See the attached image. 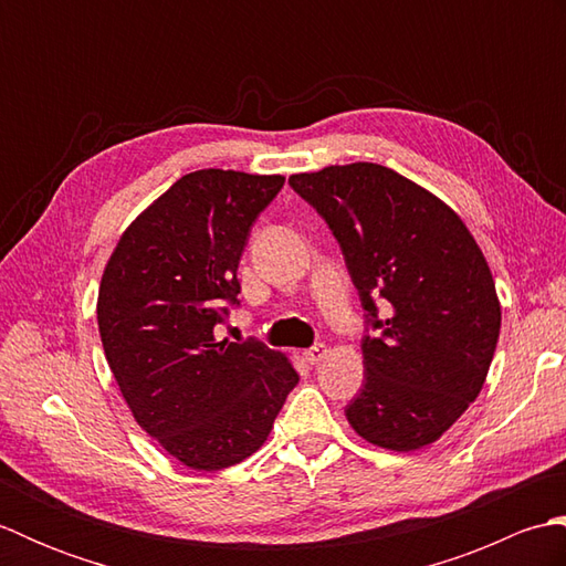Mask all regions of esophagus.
I'll use <instances>...</instances> for the list:
<instances>
[{
  "instance_id": "obj_1",
  "label": "esophagus",
  "mask_w": 566,
  "mask_h": 566,
  "mask_svg": "<svg viewBox=\"0 0 566 566\" xmlns=\"http://www.w3.org/2000/svg\"><path fill=\"white\" fill-rule=\"evenodd\" d=\"M326 355H328V347L323 345V343H316L314 347H308V350H304V359H306L308 365L323 363V359H326Z\"/></svg>"
}]
</instances>
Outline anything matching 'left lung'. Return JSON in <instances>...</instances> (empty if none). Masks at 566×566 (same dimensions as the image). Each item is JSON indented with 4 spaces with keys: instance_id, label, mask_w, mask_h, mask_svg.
Instances as JSON below:
<instances>
[{
    "instance_id": "1",
    "label": "left lung",
    "mask_w": 566,
    "mask_h": 566,
    "mask_svg": "<svg viewBox=\"0 0 566 566\" xmlns=\"http://www.w3.org/2000/svg\"><path fill=\"white\" fill-rule=\"evenodd\" d=\"M290 185L328 223L367 311V377L347 420L394 452L436 442L482 391L499 343L501 306L476 240L448 203L384 165H331Z\"/></svg>"
}]
</instances>
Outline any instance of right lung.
<instances>
[{"instance_id":"obj_1","label":"right lung","mask_w":566,"mask_h":566,"mask_svg":"<svg viewBox=\"0 0 566 566\" xmlns=\"http://www.w3.org/2000/svg\"><path fill=\"white\" fill-rule=\"evenodd\" d=\"M282 175L197 170L126 228L99 286L106 363L136 423L199 472L268 440L298 375L260 340L216 338L238 304V262Z\"/></svg>"}]
</instances>
